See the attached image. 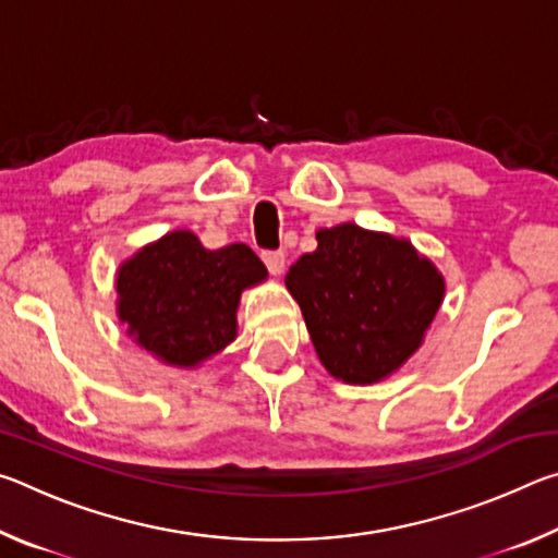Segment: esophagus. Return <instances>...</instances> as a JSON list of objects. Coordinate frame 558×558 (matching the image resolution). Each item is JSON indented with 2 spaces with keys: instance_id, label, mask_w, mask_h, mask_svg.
I'll list each match as a JSON object with an SVG mask.
<instances>
[{
  "instance_id": "34e87169",
  "label": "esophagus",
  "mask_w": 558,
  "mask_h": 558,
  "mask_svg": "<svg viewBox=\"0 0 558 558\" xmlns=\"http://www.w3.org/2000/svg\"><path fill=\"white\" fill-rule=\"evenodd\" d=\"M263 263H266L272 276H280L286 270V253L282 251H263Z\"/></svg>"
}]
</instances>
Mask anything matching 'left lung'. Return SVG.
<instances>
[{
    "label": "left lung",
    "instance_id": "obj_1",
    "mask_svg": "<svg viewBox=\"0 0 558 558\" xmlns=\"http://www.w3.org/2000/svg\"><path fill=\"white\" fill-rule=\"evenodd\" d=\"M325 369L347 384H376L418 352L446 280L411 241L339 223L286 276Z\"/></svg>",
    "mask_w": 558,
    "mask_h": 558
}]
</instances>
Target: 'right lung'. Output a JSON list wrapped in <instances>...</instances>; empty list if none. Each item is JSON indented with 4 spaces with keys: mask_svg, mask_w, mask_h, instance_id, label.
I'll return each instance as SVG.
<instances>
[{
    "mask_svg": "<svg viewBox=\"0 0 558 558\" xmlns=\"http://www.w3.org/2000/svg\"><path fill=\"white\" fill-rule=\"evenodd\" d=\"M266 278L245 243L209 251L192 231H172L118 268V317L159 362L194 369L233 342L241 292Z\"/></svg>",
    "mask_w": 558,
    "mask_h": 558,
    "instance_id": "obj_1",
    "label": "right lung"
}]
</instances>
